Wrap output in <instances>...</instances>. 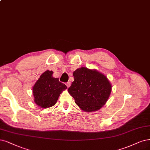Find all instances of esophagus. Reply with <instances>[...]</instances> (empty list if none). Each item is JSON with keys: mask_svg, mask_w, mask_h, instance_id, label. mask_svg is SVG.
Instances as JSON below:
<instances>
[{"mask_svg": "<svg viewBox=\"0 0 150 150\" xmlns=\"http://www.w3.org/2000/svg\"><path fill=\"white\" fill-rule=\"evenodd\" d=\"M66 85H67V88H69L70 86V81H69V82H67L66 83Z\"/></svg>", "mask_w": 150, "mask_h": 150, "instance_id": "esophagus-1", "label": "esophagus"}]
</instances>
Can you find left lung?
<instances>
[{"label":"left lung","mask_w":150,"mask_h":150,"mask_svg":"<svg viewBox=\"0 0 150 150\" xmlns=\"http://www.w3.org/2000/svg\"><path fill=\"white\" fill-rule=\"evenodd\" d=\"M73 76L74 81L68 91L80 108L85 112H93L106 104L112 89L106 76L86 67L76 69Z\"/></svg>","instance_id":"left-lung-1"}]
</instances>
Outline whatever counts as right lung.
Segmentation results:
<instances>
[{"label": "right lung", "instance_id": "right-lung-1", "mask_svg": "<svg viewBox=\"0 0 150 150\" xmlns=\"http://www.w3.org/2000/svg\"><path fill=\"white\" fill-rule=\"evenodd\" d=\"M52 71L47 70L40 76L33 88L35 103L41 108L53 106L66 85L52 76Z\"/></svg>", "mask_w": 150, "mask_h": 150}]
</instances>
